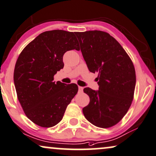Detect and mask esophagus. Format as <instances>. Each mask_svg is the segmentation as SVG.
Here are the masks:
<instances>
[{
    "mask_svg": "<svg viewBox=\"0 0 156 156\" xmlns=\"http://www.w3.org/2000/svg\"><path fill=\"white\" fill-rule=\"evenodd\" d=\"M83 88L82 87H78V91H79V92L80 93H82V92H83Z\"/></svg>",
    "mask_w": 156,
    "mask_h": 156,
    "instance_id": "34e87169",
    "label": "esophagus"
}]
</instances>
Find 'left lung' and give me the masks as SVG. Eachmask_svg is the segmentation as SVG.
<instances>
[{"label":"left lung","mask_w":156,"mask_h":156,"mask_svg":"<svg viewBox=\"0 0 156 156\" xmlns=\"http://www.w3.org/2000/svg\"><path fill=\"white\" fill-rule=\"evenodd\" d=\"M89 70L98 72L99 90L86 87L90 103L83 108L89 122L108 128L125 116L134 96L136 76L132 60L119 42L102 31L75 32Z\"/></svg>","instance_id":"8db88e82"}]
</instances>
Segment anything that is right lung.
Listing matches in <instances>:
<instances>
[{
	"label": "right lung",
	"mask_w": 156,
	"mask_h": 156,
	"mask_svg": "<svg viewBox=\"0 0 156 156\" xmlns=\"http://www.w3.org/2000/svg\"><path fill=\"white\" fill-rule=\"evenodd\" d=\"M80 50L74 33L45 31L28 44L16 61L13 80L18 100L27 118L38 126L53 127L62 120L78 92L76 84L54 82L63 69L67 51Z\"/></svg>",
	"instance_id": "1"
}]
</instances>
